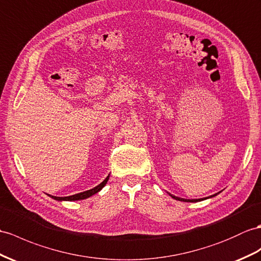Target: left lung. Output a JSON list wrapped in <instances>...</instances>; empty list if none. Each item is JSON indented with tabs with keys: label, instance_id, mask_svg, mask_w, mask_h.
<instances>
[{
	"label": "left lung",
	"instance_id": "left-lung-1",
	"mask_svg": "<svg viewBox=\"0 0 261 261\" xmlns=\"http://www.w3.org/2000/svg\"><path fill=\"white\" fill-rule=\"evenodd\" d=\"M171 197H173L174 199H176V200H179V201H185V202H197V201H200V200H204V199H185V198H180V197H176V196H174V195H171V194H169ZM214 196H216V195H213V196H211V197H214ZM211 197H206V199L207 198H211Z\"/></svg>",
	"mask_w": 261,
	"mask_h": 261
}]
</instances>
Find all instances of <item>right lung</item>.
<instances>
[{
  "label": "right lung",
  "instance_id": "right-lung-1",
  "mask_svg": "<svg viewBox=\"0 0 261 261\" xmlns=\"http://www.w3.org/2000/svg\"><path fill=\"white\" fill-rule=\"evenodd\" d=\"M109 179H110V175L106 177V178L101 181L99 185H97L96 187H94V188H92V189H90V190H86V192H83V193H80V194H75V195H72V196H67V197H56V196H50L49 195V197H52L53 199H55V200H59V201H75V200H82V199H86V198H88V197H91V196H93V195H95V194H97L98 192H100L101 190V188H103L106 184H107V181H109Z\"/></svg>",
  "mask_w": 261,
  "mask_h": 261
}]
</instances>
